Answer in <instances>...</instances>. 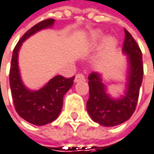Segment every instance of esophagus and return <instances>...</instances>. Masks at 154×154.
<instances>
[{"label":"esophagus","mask_w":154,"mask_h":154,"mask_svg":"<svg viewBox=\"0 0 154 154\" xmlns=\"http://www.w3.org/2000/svg\"><path fill=\"white\" fill-rule=\"evenodd\" d=\"M82 81H85V76L82 73H77L76 76H75L74 82H82Z\"/></svg>","instance_id":"obj_1"}]
</instances>
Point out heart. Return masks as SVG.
<instances>
[{
	"label": "heart",
	"instance_id": "obj_1",
	"mask_svg": "<svg viewBox=\"0 0 154 154\" xmlns=\"http://www.w3.org/2000/svg\"><path fill=\"white\" fill-rule=\"evenodd\" d=\"M108 45H114V41H113L112 39L108 40Z\"/></svg>",
	"mask_w": 154,
	"mask_h": 154
}]
</instances>
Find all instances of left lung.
<instances>
[{"mask_svg":"<svg viewBox=\"0 0 154 154\" xmlns=\"http://www.w3.org/2000/svg\"><path fill=\"white\" fill-rule=\"evenodd\" d=\"M123 51L129 59V77L125 97L121 100L111 99L106 93L105 86L97 72H93L88 77L90 97L87 110L94 122L103 126H115L129 119L138 101L143 74L142 51L125 29Z\"/></svg>","mask_w":154,"mask_h":154,"instance_id":"1","label":"left lung"}]
</instances>
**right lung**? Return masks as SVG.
<instances>
[{"instance_id": "add662e5", "label": "right lung", "mask_w": 154, "mask_h": 154, "mask_svg": "<svg viewBox=\"0 0 154 154\" xmlns=\"http://www.w3.org/2000/svg\"><path fill=\"white\" fill-rule=\"evenodd\" d=\"M54 20L46 19L29 29L17 43L12 53L10 69V85L13 104L17 113L24 120L44 125L53 122L59 116L64 94L73 84L74 76L65 78L56 75L42 89L30 91L23 85L18 67V52L22 42L42 29L51 27Z\"/></svg>"}]
</instances>
